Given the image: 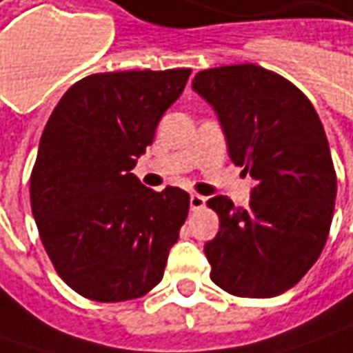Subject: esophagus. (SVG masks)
Segmentation results:
<instances>
[{
    "mask_svg": "<svg viewBox=\"0 0 353 353\" xmlns=\"http://www.w3.org/2000/svg\"><path fill=\"white\" fill-rule=\"evenodd\" d=\"M204 206H206V198L200 196V194H192V196H190V210L198 212L202 210Z\"/></svg>",
    "mask_w": 353,
    "mask_h": 353,
    "instance_id": "34e87169",
    "label": "esophagus"
}]
</instances>
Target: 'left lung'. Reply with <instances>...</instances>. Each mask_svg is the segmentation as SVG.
Returning a JSON list of instances; mask_svg holds the SVG:
<instances>
[{
	"label": "left lung",
	"instance_id": "8db88e82",
	"mask_svg": "<svg viewBox=\"0 0 353 353\" xmlns=\"http://www.w3.org/2000/svg\"><path fill=\"white\" fill-rule=\"evenodd\" d=\"M192 88L220 117L232 163L257 183L248 208L206 202L220 218L204 248L212 281L245 299L283 294L316 263L332 224L336 170L322 121L292 82L257 64L200 70Z\"/></svg>",
	"mask_w": 353,
	"mask_h": 353
}]
</instances>
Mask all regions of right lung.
I'll return each mask as SVG.
<instances>
[{
	"mask_svg": "<svg viewBox=\"0 0 353 353\" xmlns=\"http://www.w3.org/2000/svg\"><path fill=\"white\" fill-rule=\"evenodd\" d=\"M190 68L100 72L61 98L31 170V210L59 277L98 303L157 287L190 196L151 190L131 172Z\"/></svg>",
	"mask_w": 353,
	"mask_h": 353,
	"instance_id": "add662e5",
	"label": "right lung"
}]
</instances>
